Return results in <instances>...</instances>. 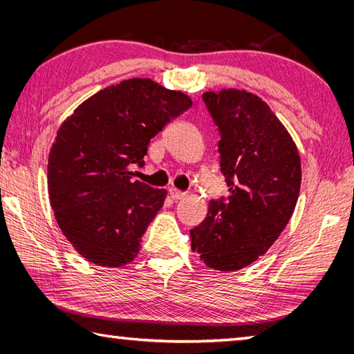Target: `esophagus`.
I'll use <instances>...</instances> for the list:
<instances>
[{
	"label": "esophagus",
	"mask_w": 354,
	"mask_h": 354,
	"mask_svg": "<svg viewBox=\"0 0 354 354\" xmlns=\"http://www.w3.org/2000/svg\"><path fill=\"white\" fill-rule=\"evenodd\" d=\"M169 194H170V198H171L173 201H179V199H184V198H185V193L176 190L175 187H170V189H169Z\"/></svg>",
	"instance_id": "1"
}]
</instances>
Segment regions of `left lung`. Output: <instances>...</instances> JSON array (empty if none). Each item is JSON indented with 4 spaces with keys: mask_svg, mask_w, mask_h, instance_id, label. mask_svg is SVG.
Listing matches in <instances>:
<instances>
[{
    "mask_svg": "<svg viewBox=\"0 0 354 354\" xmlns=\"http://www.w3.org/2000/svg\"><path fill=\"white\" fill-rule=\"evenodd\" d=\"M221 133L225 201H209L190 230L192 250L208 268L239 270L274 245L290 221L301 185V161L289 132L260 97L245 89L202 94Z\"/></svg>",
    "mask_w": 354,
    "mask_h": 354,
    "instance_id": "obj_1",
    "label": "left lung"
}]
</instances>
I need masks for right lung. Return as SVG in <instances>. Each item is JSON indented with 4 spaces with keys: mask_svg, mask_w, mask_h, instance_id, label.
<instances>
[{
    "mask_svg": "<svg viewBox=\"0 0 354 354\" xmlns=\"http://www.w3.org/2000/svg\"><path fill=\"white\" fill-rule=\"evenodd\" d=\"M192 106V99L150 79L111 85L74 109L48 155V196L56 222L82 257L124 266L167 192L133 181L150 138Z\"/></svg>",
    "mask_w": 354,
    "mask_h": 354,
    "instance_id": "1",
    "label": "right lung"
}]
</instances>
